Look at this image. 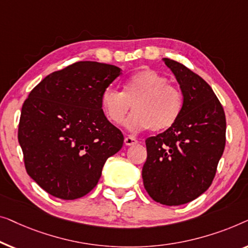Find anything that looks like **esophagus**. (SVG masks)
<instances>
[{
    "mask_svg": "<svg viewBox=\"0 0 248 248\" xmlns=\"http://www.w3.org/2000/svg\"><path fill=\"white\" fill-rule=\"evenodd\" d=\"M136 144H138V140L135 137H132V136H127V137L124 138L125 146H134Z\"/></svg>",
    "mask_w": 248,
    "mask_h": 248,
    "instance_id": "esophagus-1",
    "label": "esophagus"
}]
</instances>
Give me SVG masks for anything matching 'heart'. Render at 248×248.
Returning <instances> with one entry per match:
<instances>
[{
	"label": "heart",
	"mask_w": 248,
	"mask_h": 248,
	"mask_svg": "<svg viewBox=\"0 0 248 248\" xmlns=\"http://www.w3.org/2000/svg\"><path fill=\"white\" fill-rule=\"evenodd\" d=\"M123 88V92L108 88L101 95V106L110 123L120 124L132 107L134 113L124 121L128 130L137 132L151 128L164 131L173 127L182 114L183 93L154 69L130 75Z\"/></svg>",
	"instance_id": "b5f03b06"
}]
</instances>
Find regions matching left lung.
<instances>
[{"label":"left lung","instance_id":"left-lung-1","mask_svg":"<svg viewBox=\"0 0 248 248\" xmlns=\"http://www.w3.org/2000/svg\"><path fill=\"white\" fill-rule=\"evenodd\" d=\"M175 75L184 97L177 123L146 139L142 181L153 200L180 205L211 186L226 145V117L210 85L186 66L163 58Z\"/></svg>","mask_w":248,"mask_h":248}]
</instances>
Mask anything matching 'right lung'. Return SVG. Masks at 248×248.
Wrapping results in <instances>:
<instances>
[{
  "mask_svg": "<svg viewBox=\"0 0 248 248\" xmlns=\"http://www.w3.org/2000/svg\"><path fill=\"white\" fill-rule=\"evenodd\" d=\"M120 74L114 65L78 62L46 76L24 101L19 144L27 173L46 192L62 200L84 197L123 147V132L101 106Z\"/></svg>",
  "mask_w": 248,
  "mask_h": 248,
  "instance_id": "right-lung-1",
  "label": "right lung"
}]
</instances>
